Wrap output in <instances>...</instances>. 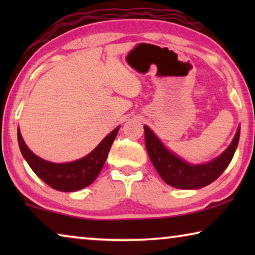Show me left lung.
<instances>
[{
  "instance_id": "1",
  "label": "left lung",
  "mask_w": 255,
  "mask_h": 255,
  "mask_svg": "<svg viewBox=\"0 0 255 255\" xmlns=\"http://www.w3.org/2000/svg\"><path fill=\"white\" fill-rule=\"evenodd\" d=\"M145 145L156 172L167 184L179 189H200L222 175L235 155L240 137V127L228 148L203 165L188 163L165 147L148 127H144Z\"/></svg>"
}]
</instances>
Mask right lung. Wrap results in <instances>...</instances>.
<instances>
[{
	"label": "right lung",
	"mask_w": 255,
	"mask_h": 255,
	"mask_svg": "<svg viewBox=\"0 0 255 255\" xmlns=\"http://www.w3.org/2000/svg\"><path fill=\"white\" fill-rule=\"evenodd\" d=\"M120 128L117 127L114 131H111L100 142L99 146L85 158L65 163L50 162L37 156L25 145L19 128L17 130V138L24 159L29 163L31 169L37 174V176L53 189L68 193L88 187L95 181L106 162Z\"/></svg>",
	"instance_id": "obj_1"
}]
</instances>
